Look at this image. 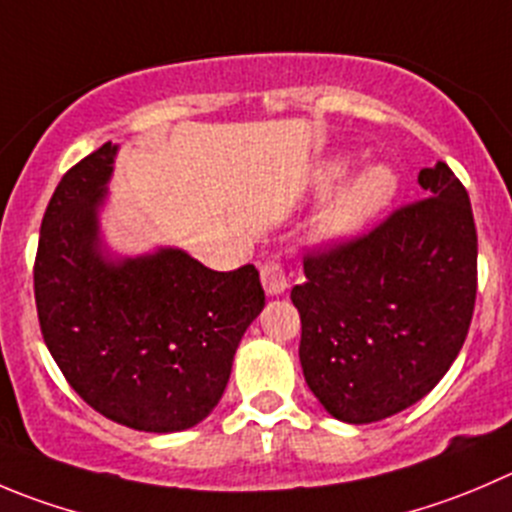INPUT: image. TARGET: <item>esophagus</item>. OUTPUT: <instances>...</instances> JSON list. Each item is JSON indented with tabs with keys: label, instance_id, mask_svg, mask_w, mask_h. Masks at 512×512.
<instances>
[{
	"label": "esophagus",
	"instance_id": "obj_1",
	"mask_svg": "<svg viewBox=\"0 0 512 512\" xmlns=\"http://www.w3.org/2000/svg\"><path fill=\"white\" fill-rule=\"evenodd\" d=\"M260 277H262V287H265V292L270 297L282 295V292L290 287V277H287L282 262H277V260L265 262V265H262V270H260Z\"/></svg>",
	"mask_w": 512,
	"mask_h": 512
}]
</instances>
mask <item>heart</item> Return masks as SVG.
<instances>
[{
	"label": "heart",
	"instance_id": "obj_1",
	"mask_svg": "<svg viewBox=\"0 0 512 512\" xmlns=\"http://www.w3.org/2000/svg\"><path fill=\"white\" fill-rule=\"evenodd\" d=\"M350 167V157H335L317 172V187L327 190ZM398 195V175L385 165H370L332 192L310 220V240L337 247L360 237Z\"/></svg>",
	"mask_w": 512,
	"mask_h": 512
}]
</instances>
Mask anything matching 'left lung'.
Instances as JSON below:
<instances>
[{
    "label": "left lung",
    "instance_id": "obj_1",
    "mask_svg": "<svg viewBox=\"0 0 512 512\" xmlns=\"http://www.w3.org/2000/svg\"><path fill=\"white\" fill-rule=\"evenodd\" d=\"M425 200L367 235L305 257L292 287L307 388L342 423L410 408L458 357L478 290V235L463 182L445 162L418 175Z\"/></svg>",
    "mask_w": 512,
    "mask_h": 512
}]
</instances>
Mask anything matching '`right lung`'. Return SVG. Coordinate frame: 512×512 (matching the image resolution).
Here are the masks:
<instances>
[{"mask_svg":"<svg viewBox=\"0 0 512 512\" xmlns=\"http://www.w3.org/2000/svg\"><path fill=\"white\" fill-rule=\"evenodd\" d=\"M117 145L74 165L39 232V327L74 393L145 433L195 428L220 403L237 345L265 307L255 265L215 272L180 247L114 255L102 237Z\"/></svg>","mask_w":512,"mask_h":512,"instance_id":"add662e5","label":"right lung"}]
</instances>
